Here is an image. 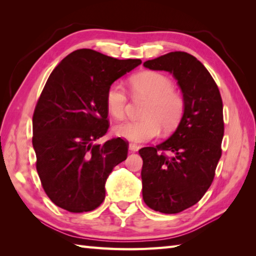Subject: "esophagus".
Returning <instances> with one entry per match:
<instances>
[{"label": "esophagus", "instance_id": "34e87169", "mask_svg": "<svg viewBox=\"0 0 256 256\" xmlns=\"http://www.w3.org/2000/svg\"><path fill=\"white\" fill-rule=\"evenodd\" d=\"M138 145H135V144H133V143H131L128 145V150H131V152H138Z\"/></svg>", "mask_w": 256, "mask_h": 256}]
</instances>
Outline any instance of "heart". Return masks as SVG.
Listing matches in <instances>:
<instances>
[{
	"label": "heart",
	"mask_w": 256,
	"mask_h": 256,
	"mask_svg": "<svg viewBox=\"0 0 256 256\" xmlns=\"http://www.w3.org/2000/svg\"><path fill=\"white\" fill-rule=\"evenodd\" d=\"M133 94L148 100L143 120L128 121L116 125L114 133L130 142H148L158 136L160 128L165 132L175 128L184 110V98L174 90L172 81L160 72H143L131 79ZM128 98L123 86L112 84L106 91L108 111L116 118H122Z\"/></svg>",
	"instance_id": "obj_1"
}]
</instances>
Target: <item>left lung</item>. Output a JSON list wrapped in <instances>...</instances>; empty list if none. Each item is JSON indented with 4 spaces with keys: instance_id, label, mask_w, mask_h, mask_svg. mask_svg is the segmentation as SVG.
I'll return each mask as SVG.
<instances>
[{
    "instance_id": "left-lung-1",
    "label": "left lung",
    "mask_w": 256,
    "mask_h": 256,
    "mask_svg": "<svg viewBox=\"0 0 256 256\" xmlns=\"http://www.w3.org/2000/svg\"><path fill=\"white\" fill-rule=\"evenodd\" d=\"M144 67L172 74L184 101L170 138L138 150L144 202L162 214H178L197 204L214 180L224 134L222 99L208 70L190 54L168 52Z\"/></svg>"
}]
</instances>
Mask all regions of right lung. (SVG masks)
<instances>
[{
  "label": "right lung",
  "mask_w": 256,
  "mask_h": 256,
  "mask_svg": "<svg viewBox=\"0 0 256 256\" xmlns=\"http://www.w3.org/2000/svg\"><path fill=\"white\" fill-rule=\"evenodd\" d=\"M140 64L84 48L52 70L32 116V148L42 188L56 206L78 214L104 200L108 175L128 157L121 138L94 143L108 128L106 94Z\"/></svg>",
  "instance_id": "1"
}]
</instances>
